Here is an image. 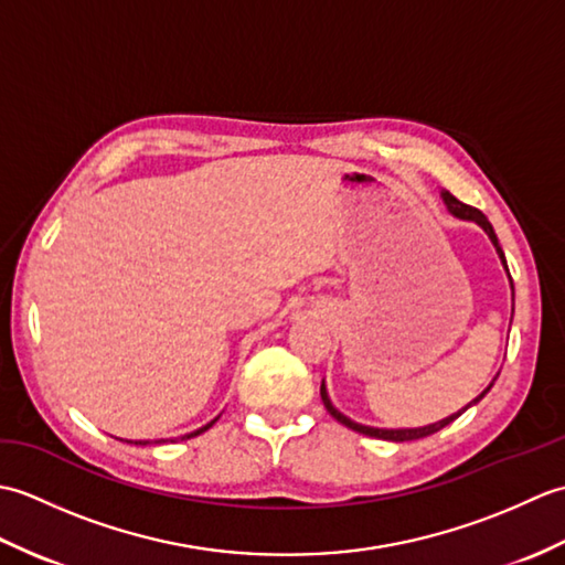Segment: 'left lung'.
Instances as JSON below:
<instances>
[{
    "label": "left lung",
    "mask_w": 565,
    "mask_h": 565,
    "mask_svg": "<svg viewBox=\"0 0 565 565\" xmlns=\"http://www.w3.org/2000/svg\"><path fill=\"white\" fill-rule=\"evenodd\" d=\"M444 201H447V206H449V211L456 215V218H463V221H476L478 225L483 227V231L488 233V237L493 239V245H495V249H498V255H500V259H502V264H505V255H502V247H500V243H498V237H495V231H493V225H490V221L486 218V215L478 211V209H473V206H468V203H463V201H459L456 196H451L449 191H444ZM508 267V264H505ZM512 294H514V289H512ZM514 301V298H512ZM514 310V308H512ZM493 383H495V379H493ZM493 383H490V386L478 395V398L473 401V403H468L463 411H468V407L471 405H476L478 401L483 398V395L493 388ZM320 398H322V403H326V407H328V413L338 419V423H342L344 427H350V429H354V431H359V435H369V437H376V439H388V441H413V439H423V437H429V435H435V431H439L441 427H447L449 423H454L456 417H459L461 413H456V415H451V417H447V419H439V423H435V425H427V427H415V429H379V427H366V425H359V423H354V419H350L347 415H342L338 407H334L332 403H330V398H328V391H326V383H322L320 386Z\"/></svg>",
    "instance_id": "1"
}]
</instances>
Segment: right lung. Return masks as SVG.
Wrapping results in <instances>:
<instances>
[{
	"label": "right lung",
	"instance_id": "add662e5",
	"mask_svg": "<svg viewBox=\"0 0 565 565\" xmlns=\"http://www.w3.org/2000/svg\"><path fill=\"white\" fill-rule=\"evenodd\" d=\"M213 423H215V419H213ZM213 423H209L206 427H201V429H196V431H191V435H186V439H189V437H196V435H201V431H206L209 427H213ZM136 444H140V441H136Z\"/></svg>",
	"mask_w": 565,
	"mask_h": 565
}]
</instances>
